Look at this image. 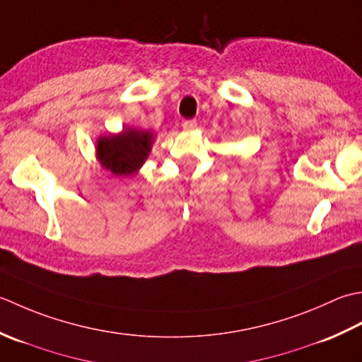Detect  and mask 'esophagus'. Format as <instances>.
<instances>
[{"label": "esophagus", "mask_w": 362, "mask_h": 362, "mask_svg": "<svg viewBox=\"0 0 362 362\" xmlns=\"http://www.w3.org/2000/svg\"><path fill=\"white\" fill-rule=\"evenodd\" d=\"M181 127L186 129V131H190V129H195L197 128V120H182Z\"/></svg>", "instance_id": "1"}]
</instances>
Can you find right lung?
<instances>
[{
  "mask_svg": "<svg viewBox=\"0 0 362 362\" xmlns=\"http://www.w3.org/2000/svg\"><path fill=\"white\" fill-rule=\"evenodd\" d=\"M153 144L148 131L124 129L119 136L98 140L97 153L103 167L115 175H132L144 164Z\"/></svg>",
  "mask_w": 362,
  "mask_h": 362,
  "instance_id": "obj_1",
  "label": "right lung"
}]
</instances>
